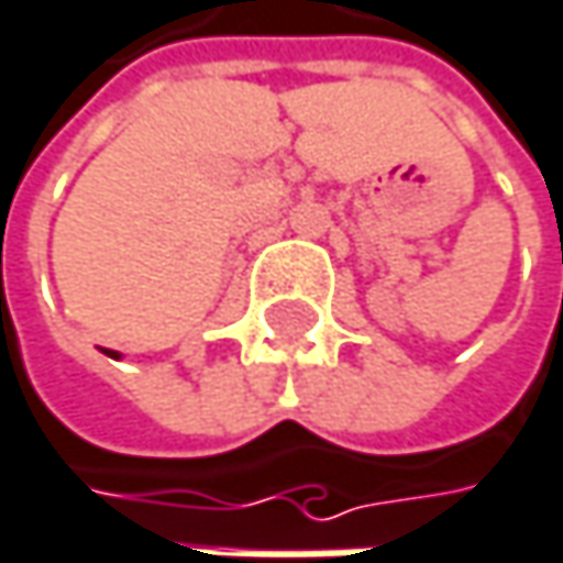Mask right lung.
I'll use <instances>...</instances> for the list:
<instances>
[{
  "instance_id": "obj_1",
  "label": "right lung",
  "mask_w": 563,
  "mask_h": 563,
  "mask_svg": "<svg viewBox=\"0 0 563 563\" xmlns=\"http://www.w3.org/2000/svg\"><path fill=\"white\" fill-rule=\"evenodd\" d=\"M104 353H108V356H111V360H118V353H114V350H104Z\"/></svg>"
}]
</instances>
